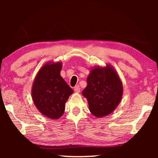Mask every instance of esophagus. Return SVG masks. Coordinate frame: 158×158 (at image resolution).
<instances>
[{
    "mask_svg": "<svg viewBox=\"0 0 158 158\" xmlns=\"http://www.w3.org/2000/svg\"><path fill=\"white\" fill-rule=\"evenodd\" d=\"M74 90H75V92L77 93H79L80 92V90H81V88H80V86L79 85H76L75 88H74Z\"/></svg>",
    "mask_w": 158,
    "mask_h": 158,
    "instance_id": "1",
    "label": "esophagus"
}]
</instances>
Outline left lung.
<instances>
[{"label": "left lung", "instance_id": "obj_1", "mask_svg": "<svg viewBox=\"0 0 158 158\" xmlns=\"http://www.w3.org/2000/svg\"><path fill=\"white\" fill-rule=\"evenodd\" d=\"M87 86L82 95L87 98L89 111L96 117L113 112L123 96V85L112 66L94 67L87 78Z\"/></svg>", "mask_w": 158, "mask_h": 158}]
</instances>
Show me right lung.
<instances>
[{"mask_svg":"<svg viewBox=\"0 0 158 158\" xmlns=\"http://www.w3.org/2000/svg\"><path fill=\"white\" fill-rule=\"evenodd\" d=\"M60 62L43 65L34 80L32 88L33 102L39 112L49 119H58L65 109V103L73 90L60 75Z\"/></svg>","mask_w":158,"mask_h":158,"instance_id":"add662e5","label":"right lung"}]
</instances>
